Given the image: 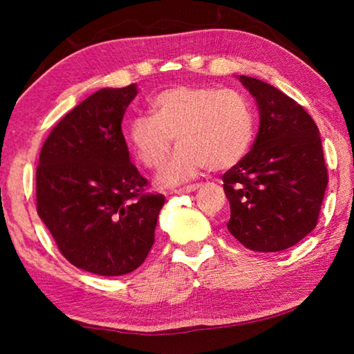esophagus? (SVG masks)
I'll return each mask as SVG.
<instances>
[{"instance_id":"1","label":"esophagus","mask_w":354,"mask_h":354,"mask_svg":"<svg viewBox=\"0 0 354 354\" xmlns=\"http://www.w3.org/2000/svg\"><path fill=\"white\" fill-rule=\"evenodd\" d=\"M201 187L200 184H194V185H187V187H184V189H178V190H175V194H178V195H181V194H192V192H196Z\"/></svg>"}]
</instances>
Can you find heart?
<instances>
[{"label": "heart", "mask_w": 354, "mask_h": 354, "mask_svg": "<svg viewBox=\"0 0 354 354\" xmlns=\"http://www.w3.org/2000/svg\"><path fill=\"white\" fill-rule=\"evenodd\" d=\"M153 109L131 120L128 139L143 165L159 169L176 137L178 151L158 176L162 185L189 183L207 167L231 169L254 139L253 107L232 88L171 87L156 95Z\"/></svg>", "instance_id": "heart-1"}]
</instances>
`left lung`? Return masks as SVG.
I'll return each instance as SVG.
<instances>
[{"label":"left lung","mask_w":354,"mask_h":354,"mask_svg":"<svg viewBox=\"0 0 354 354\" xmlns=\"http://www.w3.org/2000/svg\"><path fill=\"white\" fill-rule=\"evenodd\" d=\"M254 98L259 131L250 153L223 175L227 231L243 247L274 253L293 247L317 225L328 171L313 117L277 87L237 76Z\"/></svg>","instance_id":"8db88e82"}]
</instances>
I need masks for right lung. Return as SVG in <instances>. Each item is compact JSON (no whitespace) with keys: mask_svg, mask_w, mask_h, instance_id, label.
Segmentation results:
<instances>
[{"mask_svg":"<svg viewBox=\"0 0 354 354\" xmlns=\"http://www.w3.org/2000/svg\"><path fill=\"white\" fill-rule=\"evenodd\" d=\"M137 86L101 88L70 111L41 147L37 212L65 259L101 277L134 272L154 243L164 195L147 194L122 133Z\"/></svg>","mask_w":354,"mask_h":354,"instance_id":"obj_1","label":"right lung"}]
</instances>
